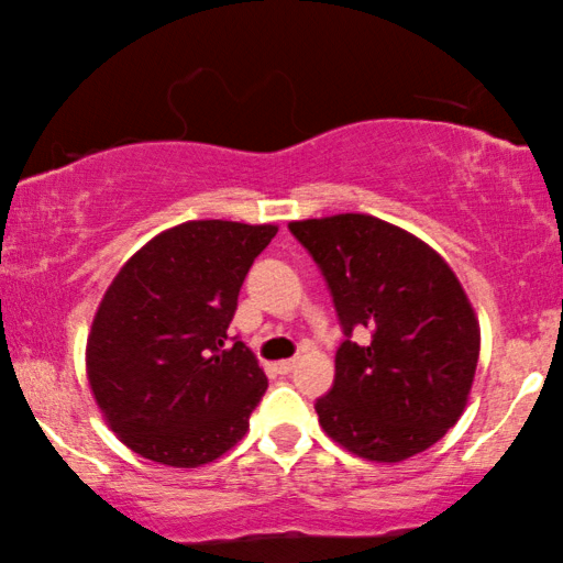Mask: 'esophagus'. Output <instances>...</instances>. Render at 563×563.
<instances>
[{"mask_svg":"<svg viewBox=\"0 0 563 563\" xmlns=\"http://www.w3.org/2000/svg\"><path fill=\"white\" fill-rule=\"evenodd\" d=\"M295 366H297L295 358L279 361V364H276V372H279V374H291V372H295Z\"/></svg>","mask_w":563,"mask_h":563,"instance_id":"esophagus-1","label":"esophagus"}]
</instances>
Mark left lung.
Wrapping results in <instances>:
<instances>
[{"label":"left lung","instance_id":"1","mask_svg":"<svg viewBox=\"0 0 563 563\" xmlns=\"http://www.w3.org/2000/svg\"><path fill=\"white\" fill-rule=\"evenodd\" d=\"M325 276L345 341L320 426L361 459L397 464L456 426L479 361V320L451 266L407 230L345 212L289 222ZM373 333L350 341L353 329Z\"/></svg>","mask_w":563,"mask_h":563}]
</instances>
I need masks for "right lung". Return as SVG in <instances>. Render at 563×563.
Here are the masks:
<instances>
[{"instance_id":"right-lung-1","label":"right lung","mask_w":563,"mask_h":563,"mask_svg":"<svg viewBox=\"0 0 563 563\" xmlns=\"http://www.w3.org/2000/svg\"><path fill=\"white\" fill-rule=\"evenodd\" d=\"M276 225L189 220L153 238L104 291L87 341L89 387L128 449L195 468L249 430L268 387L228 341L238 291Z\"/></svg>"}]
</instances>
